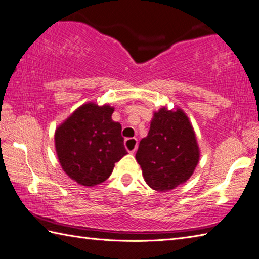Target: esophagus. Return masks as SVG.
Returning <instances> with one entry per match:
<instances>
[{
	"instance_id": "obj_1",
	"label": "esophagus",
	"mask_w": 259,
	"mask_h": 259,
	"mask_svg": "<svg viewBox=\"0 0 259 259\" xmlns=\"http://www.w3.org/2000/svg\"><path fill=\"white\" fill-rule=\"evenodd\" d=\"M125 146H126V149H127L128 147H131L132 150L128 152L130 153H132V154H134V153L136 152V149H137V140L136 139H127L125 141Z\"/></svg>"
}]
</instances>
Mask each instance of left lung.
Segmentation results:
<instances>
[{
	"mask_svg": "<svg viewBox=\"0 0 259 259\" xmlns=\"http://www.w3.org/2000/svg\"><path fill=\"white\" fill-rule=\"evenodd\" d=\"M145 182L166 192L189 180L199 163L200 150L193 126L181 108L161 107L153 114L149 134L136 152Z\"/></svg>",
	"mask_w": 259,
	"mask_h": 259,
	"instance_id": "obj_1",
	"label": "left lung"
}]
</instances>
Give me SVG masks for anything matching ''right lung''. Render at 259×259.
<instances>
[{
    "mask_svg": "<svg viewBox=\"0 0 259 259\" xmlns=\"http://www.w3.org/2000/svg\"><path fill=\"white\" fill-rule=\"evenodd\" d=\"M114 107L87 103L78 107L55 132V146L62 170L80 186L106 181L115 163L127 151L122 126L114 122Z\"/></svg>",
    "mask_w": 259,
    "mask_h": 259,
    "instance_id": "add662e5",
    "label": "right lung"
}]
</instances>
